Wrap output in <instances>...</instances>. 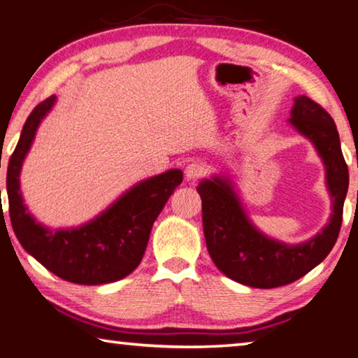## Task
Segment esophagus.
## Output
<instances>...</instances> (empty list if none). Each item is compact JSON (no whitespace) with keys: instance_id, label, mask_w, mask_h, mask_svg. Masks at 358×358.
I'll list each match as a JSON object with an SVG mask.
<instances>
[{"instance_id":"obj_1","label":"esophagus","mask_w":358,"mask_h":358,"mask_svg":"<svg viewBox=\"0 0 358 358\" xmlns=\"http://www.w3.org/2000/svg\"><path fill=\"white\" fill-rule=\"evenodd\" d=\"M203 173H205V167L201 164V162H191V164H187L185 169V175L187 180H197L201 178Z\"/></svg>"}]
</instances>
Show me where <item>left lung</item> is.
<instances>
[{"label": "left lung", "mask_w": 358, "mask_h": 358, "mask_svg": "<svg viewBox=\"0 0 358 358\" xmlns=\"http://www.w3.org/2000/svg\"><path fill=\"white\" fill-rule=\"evenodd\" d=\"M289 123L310 138L325 166L331 216L316 237L300 245L266 237L250 221L230 181L213 177L197 186L210 257L227 278L250 287L273 289L300 280L329 256L341 229L349 171L335 121L317 102L296 96Z\"/></svg>", "instance_id": "left-lung-1"}]
</instances>
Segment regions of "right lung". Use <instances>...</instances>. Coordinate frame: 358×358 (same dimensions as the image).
<instances>
[{
  "instance_id": "right-lung-1",
  "label": "right lung",
  "mask_w": 358,
  "mask_h": 358,
  "mask_svg": "<svg viewBox=\"0 0 358 358\" xmlns=\"http://www.w3.org/2000/svg\"><path fill=\"white\" fill-rule=\"evenodd\" d=\"M55 101V96H50L34 107L9 159L6 186L12 229L23 250L64 281L96 286L123 280L141 264L153 222L183 181V172L171 169L141 181L80 227L42 226L23 203L20 171L36 131Z\"/></svg>"
}]
</instances>
